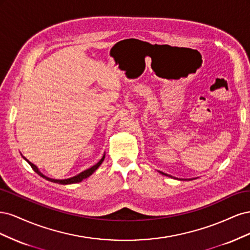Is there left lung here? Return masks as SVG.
I'll return each instance as SVG.
<instances>
[{"label": "left lung", "mask_w": 250, "mask_h": 250, "mask_svg": "<svg viewBox=\"0 0 250 250\" xmlns=\"http://www.w3.org/2000/svg\"><path fill=\"white\" fill-rule=\"evenodd\" d=\"M158 172H160L161 174H163V175H165V176H169V177L174 178V179H178V178H176V177H173V176L169 175V174H167V173H164V172H162V171H158ZM192 179H196V178H190V179H185V180H192ZM179 180H181V179H179ZM183 180H184V179H183Z\"/></svg>", "instance_id": "1"}]
</instances>
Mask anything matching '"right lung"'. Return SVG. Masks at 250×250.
I'll return each instance as SVG.
<instances>
[{
    "label": "right lung",
    "instance_id": "right-lung-1",
    "mask_svg": "<svg viewBox=\"0 0 250 250\" xmlns=\"http://www.w3.org/2000/svg\"><path fill=\"white\" fill-rule=\"evenodd\" d=\"M21 156H22V155H21ZM22 158H24V160H25L30 166H31V168H32L37 174H39L40 176H42V178L51 181V183H55V184H59V185H73V184L80 183V181H82L83 179H85V178H87V177H89L90 175H92V174H93L98 168H99L100 166H101V164L103 163L104 158H105V153L103 154L101 160H100L99 162H98L96 165H94L93 167H90V168H88V169H86V170H84V171H82L81 173L77 174V175H75V176L70 177V178H65V179H55V178L48 177V176L44 175V174H42V173L40 171V169L37 168L34 164H32L31 162H29V161L27 160V158H25L24 156H22Z\"/></svg>",
    "mask_w": 250,
    "mask_h": 250
}]
</instances>
